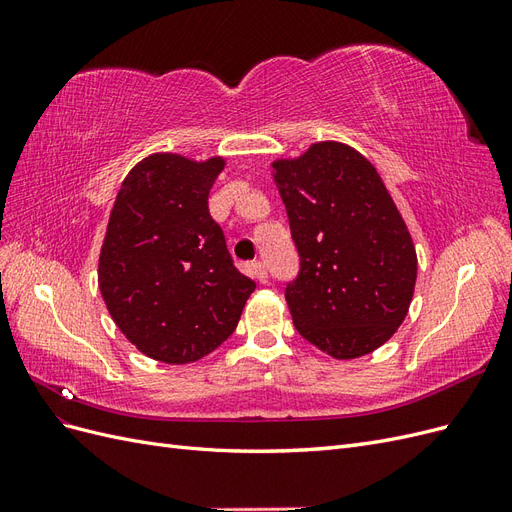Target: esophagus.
Returning a JSON list of instances; mask_svg holds the SVG:
<instances>
[{"instance_id":"esophagus-1","label":"esophagus","mask_w":512,"mask_h":512,"mask_svg":"<svg viewBox=\"0 0 512 512\" xmlns=\"http://www.w3.org/2000/svg\"><path fill=\"white\" fill-rule=\"evenodd\" d=\"M250 275L254 277V280H258L260 284H267V277H269V273H267V267L262 265V262H252L250 265Z\"/></svg>"}]
</instances>
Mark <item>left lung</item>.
I'll use <instances>...</instances> for the list:
<instances>
[{
    "instance_id": "left-lung-1",
    "label": "left lung",
    "mask_w": 512,
    "mask_h": 512,
    "mask_svg": "<svg viewBox=\"0 0 512 512\" xmlns=\"http://www.w3.org/2000/svg\"><path fill=\"white\" fill-rule=\"evenodd\" d=\"M271 166L301 258L286 286L294 327L339 361L374 352L404 322L416 284L412 237L376 166L335 141Z\"/></svg>"
}]
</instances>
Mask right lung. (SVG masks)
I'll return each mask as SVG.
<instances>
[{"instance_id":"right-lung-1","label":"right lung","mask_w":512,"mask_h":512,"mask_svg":"<svg viewBox=\"0 0 512 512\" xmlns=\"http://www.w3.org/2000/svg\"><path fill=\"white\" fill-rule=\"evenodd\" d=\"M226 160L151 153L123 179L98 286L128 342L168 365L203 359L237 329L256 284L237 271L209 190Z\"/></svg>"}]
</instances>
